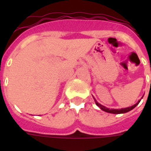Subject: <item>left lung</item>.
I'll return each instance as SVG.
<instances>
[{
    "label": "left lung",
    "mask_w": 151,
    "mask_h": 151,
    "mask_svg": "<svg viewBox=\"0 0 151 151\" xmlns=\"http://www.w3.org/2000/svg\"><path fill=\"white\" fill-rule=\"evenodd\" d=\"M95 101H96V105L98 106L99 107H100L101 110H103V111H106V112L111 113V114H124V113L129 112V111H130V110H132V109H134V108L136 107V106L139 104V103L140 102V100H139L138 103H136L135 105L132 106H129V107L122 108V109H120V110H115V109H108V108H106V106H104L99 104V103H98L96 100V99H95Z\"/></svg>",
    "instance_id": "1"
}]
</instances>
